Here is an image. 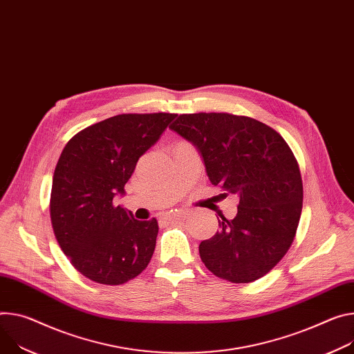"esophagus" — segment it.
Instances as JSON below:
<instances>
[{
  "instance_id": "1",
  "label": "esophagus",
  "mask_w": 354,
  "mask_h": 354,
  "mask_svg": "<svg viewBox=\"0 0 354 354\" xmlns=\"http://www.w3.org/2000/svg\"><path fill=\"white\" fill-rule=\"evenodd\" d=\"M186 214H187V212L178 210V212H174L172 214H169V217L171 218H183V217H186Z\"/></svg>"
}]
</instances>
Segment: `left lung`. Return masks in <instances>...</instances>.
<instances>
[{
    "instance_id": "1",
    "label": "left lung",
    "mask_w": 354,
    "mask_h": 354,
    "mask_svg": "<svg viewBox=\"0 0 354 354\" xmlns=\"http://www.w3.org/2000/svg\"><path fill=\"white\" fill-rule=\"evenodd\" d=\"M201 152L214 186L240 198L237 214L199 245L216 277L247 283L264 277L291 247L302 212L297 159L271 127L227 113L180 114L169 127Z\"/></svg>"
}]
</instances>
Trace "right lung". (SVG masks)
<instances>
[{"instance_id": "add662e5", "label": "right lung", "mask_w": 354, "mask_h": 354, "mask_svg": "<svg viewBox=\"0 0 354 354\" xmlns=\"http://www.w3.org/2000/svg\"><path fill=\"white\" fill-rule=\"evenodd\" d=\"M176 114H120L77 133L56 164L50 221L72 266L86 278L120 285L151 261L158 221L114 205L144 155Z\"/></svg>"}]
</instances>
